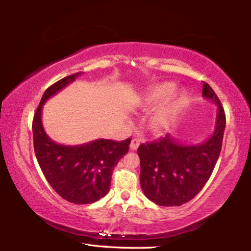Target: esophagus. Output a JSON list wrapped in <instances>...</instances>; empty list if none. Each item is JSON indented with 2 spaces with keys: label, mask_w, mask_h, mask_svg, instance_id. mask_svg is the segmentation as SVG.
<instances>
[{
  "label": "esophagus",
  "mask_w": 251,
  "mask_h": 251,
  "mask_svg": "<svg viewBox=\"0 0 251 251\" xmlns=\"http://www.w3.org/2000/svg\"><path fill=\"white\" fill-rule=\"evenodd\" d=\"M139 144H141V142H139V139L133 138V139H131V143H130V150L131 151H136L138 148Z\"/></svg>",
  "instance_id": "1"
}]
</instances>
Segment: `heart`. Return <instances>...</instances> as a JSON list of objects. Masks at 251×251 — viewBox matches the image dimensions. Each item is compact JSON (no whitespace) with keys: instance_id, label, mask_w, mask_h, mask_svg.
<instances>
[{"instance_id":"b5f03b06","label":"heart","mask_w":251,"mask_h":251,"mask_svg":"<svg viewBox=\"0 0 251 251\" xmlns=\"http://www.w3.org/2000/svg\"><path fill=\"white\" fill-rule=\"evenodd\" d=\"M176 85L172 82H164L151 87L139 97L138 106L141 108L147 109L158 105L168 96H171L175 91ZM188 94L186 91H180L174 95L171 100L160 105L154 113L151 114L148 121V127L154 133H161L172 124L175 116L186 104Z\"/></svg>"}]
</instances>
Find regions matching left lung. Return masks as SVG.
I'll return each instance as SVG.
<instances>
[{
	"instance_id": "obj_1",
	"label": "left lung",
	"mask_w": 251,
	"mask_h": 251,
	"mask_svg": "<svg viewBox=\"0 0 251 251\" xmlns=\"http://www.w3.org/2000/svg\"><path fill=\"white\" fill-rule=\"evenodd\" d=\"M202 96L217 105L215 130L206 142L185 145L171 135L142 144L141 187L145 196L159 206H180L201 192L211 176L222 151L226 115L214 90L203 82Z\"/></svg>"
}]
</instances>
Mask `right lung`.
Listing matches in <instances>:
<instances>
[{
  "instance_id": "obj_1",
  "label": "right lung",
  "mask_w": 251,
  "mask_h": 251,
  "mask_svg": "<svg viewBox=\"0 0 251 251\" xmlns=\"http://www.w3.org/2000/svg\"><path fill=\"white\" fill-rule=\"evenodd\" d=\"M79 75L82 72L59 79L44 92L34 114L32 129L34 151L46 180L65 201L85 205L107 195L113 169L128 152L130 138L123 142L96 139L83 145L66 146L49 137L42 124L43 105Z\"/></svg>"
}]
</instances>
